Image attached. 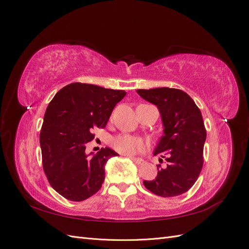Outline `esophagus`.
<instances>
[{"mask_svg":"<svg viewBox=\"0 0 249 249\" xmlns=\"http://www.w3.org/2000/svg\"><path fill=\"white\" fill-rule=\"evenodd\" d=\"M130 158H131V159H132L135 163L138 164V165H141V164L144 163V160L141 159V158H136V157H130Z\"/></svg>","mask_w":249,"mask_h":249,"instance_id":"1","label":"esophagus"}]
</instances>
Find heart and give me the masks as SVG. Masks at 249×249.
Wrapping results in <instances>:
<instances>
[{
  "instance_id": "obj_1",
  "label": "heart",
  "mask_w": 249,
  "mask_h": 249,
  "mask_svg": "<svg viewBox=\"0 0 249 249\" xmlns=\"http://www.w3.org/2000/svg\"><path fill=\"white\" fill-rule=\"evenodd\" d=\"M112 146L119 154L133 156L144 149V142L138 137L123 135V136H118L112 141Z\"/></svg>"
}]
</instances>
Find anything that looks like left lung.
<instances>
[{"mask_svg":"<svg viewBox=\"0 0 249 249\" xmlns=\"http://www.w3.org/2000/svg\"><path fill=\"white\" fill-rule=\"evenodd\" d=\"M137 93L158 107L164 125V136L155 156L165 158L166 166L158 164V176L144 180L146 189L162 197L187 192L196 182L203 165L207 132L201 112L183 90L176 88L138 89ZM163 163V160L160 159Z\"/></svg>","mask_w":249,"mask_h":249,"instance_id":"1","label":"left lung"}]
</instances>
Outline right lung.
I'll use <instances>...</instances> for the list:
<instances>
[{
	"instance_id": "1",
	"label": "right lung",
	"mask_w": 249,
	"mask_h": 249,
	"mask_svg": "<svg viewBox=\"0 0 249 249\" xmlns=\"http://www.w3.org/2000/svg\"><path fill=\"white\" fill-rule=\"evenodd\" d=\"M124 90L71 83L60 89L44 113L40 132L42 166L53 189L69 200L92 196L105 179V164L118 156L102 148L93 157L85 154L94 127L104 129Z\"/></svg>"
}]
</instances>
